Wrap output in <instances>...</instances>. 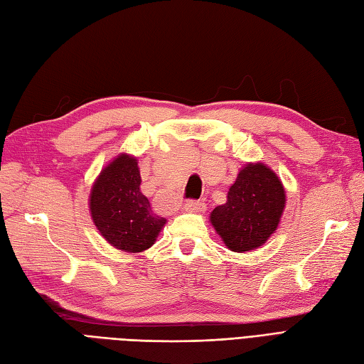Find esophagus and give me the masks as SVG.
I'll return each mask as SVG.
<instances>
[{
	"instance_id": "1",
	"label": "esophagus",
	"mask_w": 364,
	"mask_h": 364,
	"mask_svg": "<svg viewBox=\"0 0 364 364\" xmlns=\"http://www.w3.org/2000/svg\"><path fill=\"white\" fill-rule=\"evenodd\" d=\"M204 209H205V205H204V203H201V201H188L187 204H185V210L191 212V213L204 212Z\"/></svg>"
}]
</instances>
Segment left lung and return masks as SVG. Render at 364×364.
Instances as JSON below:
<instances>
[{
    "label": "left lung",
    "instance_id": "1",
    "mask_svg": "<svg viewBox=\"0 0 364 364\" xmlns=\"http://www.w3.org/2000/svg\"><path fill=\"white\" fill-rule=\"evenodd\" d=\"M286 205L279 177L264 163H248L228 191V201L215 207L210 223L235 253L256 250L277 231Z\"/></svg>",
    "mask_w": 364,
    "mask_h": 364
}]
</instances>
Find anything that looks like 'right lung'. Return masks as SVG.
<instances>
[{"label": "right lung", "instance_id": "1", "mask_svg": "<svg viewBox=\"0 0 364 364\" xmlns=\"http://www.w3.org/2000/svg\"><path fill=\"white\" fill-rule=\"evenodd\" d=\"M139 185L138 160L121 154L102 169L89 196V210L103 239L127 253L151 248L166 225L165 218L152 212Z\"/></svg>", "mask_w": 364, "mask_h": 364}]
</instances>
